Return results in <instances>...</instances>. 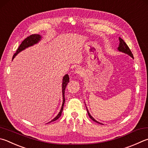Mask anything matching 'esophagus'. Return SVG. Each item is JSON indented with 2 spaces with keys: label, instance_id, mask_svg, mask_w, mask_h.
I'll return each mask as SVG.
<instances>
[{
  "label": "esophagus",
  "instance_id": "1",
  "mask_svg": "<svg viewBox=\"0 0 148 148\" xmlns=\"http://www.w3.org/2000/svg\"><path fill=\"white\" fill-rule=\"evenodd\" d=\"M83 70L81 68H76L75 69V73L77 74H79V75H82L83 74Z\"/></svg>",
  "mask_w": 148,
  "mask_h": 148
}]
</instances>
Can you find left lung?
<instances>
[{"instance_id":"left-lung-1","label":"left lung","mask_w":148,"mask_h":148,"mask_svg":"<svg viewBox=\"0 0 148 148\" xmlns=\"http://www.w3.org/2000/svg\"><path fill=\"white\" fill-rule=\"evenodd\" d=\"M117 49L119 50V51H120V52H123V53H126V54L129 55L130 56H131V58H133V53H132V52H131V51L130 50V48L128 47V46L127 45V44L125 43V41H123V40L122 39H121L120 37H119V47H118ZM86 108H87V107H86ZM87 112H88V116L90 117V119H92V120L94 121V122L100 123V124L103 125L102 123H100V122H98V121H96L95 119H94V118H93L92 116H91L90 114L89 113V112H88V110L87 109Z\"/></svg>"}]
</instances>
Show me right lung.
Instances as JSON below:
<instances>
[{"label": "right lung", "instance_id": "right-lung-1", "mask_svg": "<svg viewBox=\"0 0 148 148\" xmlns=\"http://www.w3.org/2000/svg\"><path fill=\"white\" fill-rule=\"evenodd\" d=\"M41 38H42V37L39 34H33V35H31V36H29L28 37H26V38L22 42V43L20 45V46L18 47V48H17V51H16V52L15 53V54L13 56L12 60H13V59L15 58V56H17L18 53L21 52V51L25 50L26 48H27L29 47H32L34 45L38 43V42L41 41ZM69 82V75L65 74L63 77V82H62V95H63L62 106H61V110H60V112L58 113V114L52 120H51L49 123H50L51 122H53V121H56V120H58L59 118L61 116V113H62V111H63V109L64 103H65V88H66V85H67V84H68Z\"/></svg>", "mask_w": 148, "mask_h": 148}]
</instances>
